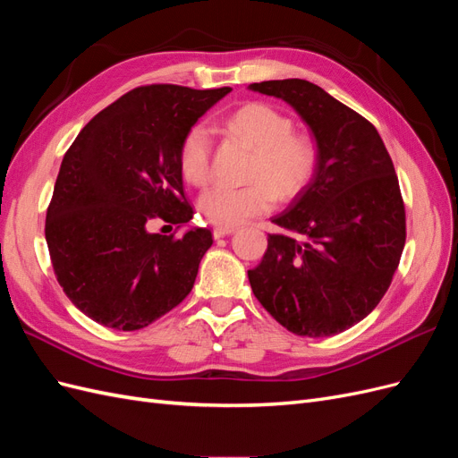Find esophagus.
<instances>
[{
	"instance_id": "esophagus-1",
	"label": "esophagus",
	"mask_w": 458,
	"mask_h": 458,
	"mask_svg": "<svg viewBox=\"0 0 458 458\" xmlns=\"http://www.w3.org/2000/svg\"><path fill=\"white\" fill-rule=\"evenodd\" d=\"M234 233V227H217L214 229V239H224L229 237V234Z\"/></svg>"
}]
</instances>
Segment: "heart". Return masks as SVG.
<instances>
[{
  "instance_id": "heart-1",
  "label": "heart",
  "mask_w": 458,
  "mask_h": 458,
  "mask_svg": "<svg viewBox=\"0 0 458 458\" xmlns=\"http://www.w3.org/2000/svg\"><path fill=\"white\" fill-rule=\"evenodd\" d=\"M231 135L256 148L246 187L216 185L202 192L200 210L217 227L241 225L250 217L269 212L274 195L286 200L310 183L317 168V148L308 135L294 133V122L279 108L248 103L225 120ZM179 172L187 183L202 187L212 177V137L206 126L195 123L183 135L177 152Z\"/></svg>"
}]
</instances>
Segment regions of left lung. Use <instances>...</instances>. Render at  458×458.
<instances>
[{
	"mask_svg": "<svg viewBox=\"0 0 458 458\" xmlns=\"http://www.w3.org/2000/svg\"><path fill=\"white\" fill-rule=\"evenodd\" d=\"M252 91L276 97L308 123L317 145L310 183L271 221L252 293L298 336L323 338L365 318L386 294L405 246V206L377 128L308 80H269Z\"/></svg>",
	"mask_w": 458,
	"mask_h": 458,
	"instance_id": "left-lung-1",
	"label": "left lung"
}]
</instances>
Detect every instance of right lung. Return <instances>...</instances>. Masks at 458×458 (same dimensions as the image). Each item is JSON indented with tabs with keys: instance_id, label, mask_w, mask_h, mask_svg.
Returning a JSON list of instances; mask_svg holds the SVG:
<instances>
[{
	"instance_id": "right-lung-1",
	"label": "right lung",
	"mask_w": 458,
	"mask_h": 458,
	"mask_svg": "<svg viewBox=\"0 0 458 458\" xmlns=\"http://www.w3.org/2000/svg\"><path fill=\"white\" fill-rule=\"evenodd\" d=\"M231 88L143 86L122 95L66 150L46 217L57 281L74 306L114 330H140L182 303L212 246L208 229L150 233L192 219L177 152Z\"/></svg>"
}]
</instances>
